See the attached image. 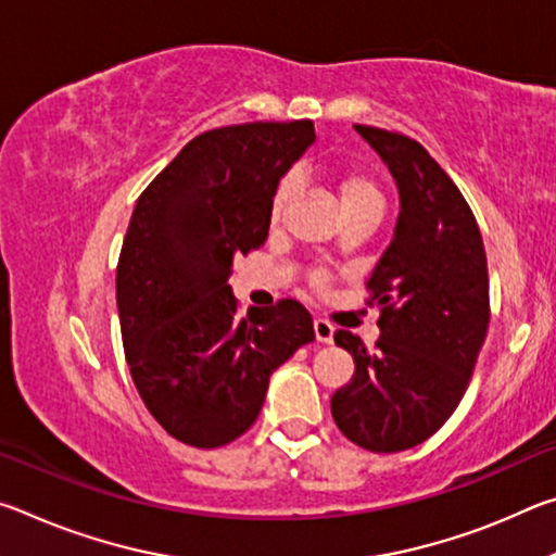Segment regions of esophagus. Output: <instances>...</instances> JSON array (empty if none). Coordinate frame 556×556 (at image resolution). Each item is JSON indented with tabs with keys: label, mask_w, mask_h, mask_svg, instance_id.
Listing matches in <instances>:
<instances>
[{
	"label": "esophagus",
	"mask_w": 556,
	"mask_h": 556,
	"mask_svg": "<svg viewBox=\"0 0 556 556\" xmlns=\"http://www.w3.org/2000/svg\"><path fill=\"white\" fill-rule=\"evenodd\" d=\"M314 331H316V341L321 343H333V331L336 328L326 321V318H316L314 321Z\"/></svg>",
	"instance_id": "1"
}]
</instances>
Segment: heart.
<instances>
[{
  "label": "heart",
  "instance_id": "obj_1",
  "mask_svg": "<svg viewBox=\"0 0 556 556\" xmlns=\"http://www.w3.org/2000/svg\"><path fill=\"white\" fill-rule=\"evenodd\" d=\"M336 186H338V193H341L343 211L357 208V205H375V208H382V191H380V186L368 174H361V172L338 174ZM294 188H296V178L291 176V174H287L277 184L275 193H271V203H269L271 220H279L281 218V213H285L287 203L291 201V195H294ZM312 281H314V287L324 289L328 285V275H326V271H314Z\"/></svg>",
  "mask_w": 556,
  "mask_h": 556
}]
</instances>
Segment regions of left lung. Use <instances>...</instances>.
<instances>
[{
    "instance_id": "left-lung-1",
    "label": "left lung",
    "mask_w": 556,
    "mask_h": 556,
    "mask_svg": "<svg viewBox=\"0 0 556 556\" xmlns=\"http://www.w3.org/2000/svg\"><path fill=\"white\" fill-rule=\"evenodd\" d=\"M355 131L390 166L402 208L365 281V304L380 306V341L368 351L351 331L333 333L355 375L331 397V414L353 444L394 454L444 427L464 397L491 321L488 262L464 193L417 139Z\"/></svg>"
}]
</instances>
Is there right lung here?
<instances>
[{"instance_id": "right-lung-1", "label": "right lung", "mask_w": 556, "mask_h": 556, "mask_svg": "<svg viewBox=\"0 0 556 556\" xmlns=\"http://www.w3.org/2000/svg\"><path fill=\"white\" fill-rule=\"evenodd\" d=\"M314 139L312 119L203 131L131 213L117 262L122 345L149 414L188 446L242 437L269 375L316 338L294 299L240 318L228 285L232 257L265 244L271 193Z\"/></svg>"}]
</instances>
